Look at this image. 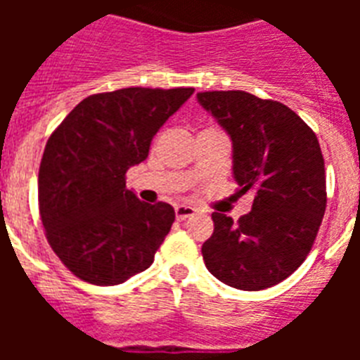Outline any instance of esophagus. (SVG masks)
<instances>
[{
  "label": "esophagus",
  "mask_w": 360,
  "mask_h": 360,
  "mask_svg": "<svg viewBox=\"0 0 360 360\" xmlns=\"http://www.w3.org/2000/svg\"><path fill=\"white\" fill-rule=\"evenodd\" d=\"M194 213H196V209L191 207V205H177L175 207V219L177 220L191 219V217H194Z\"/></svg>",
  "instance_id": "1"
}]
</instances>
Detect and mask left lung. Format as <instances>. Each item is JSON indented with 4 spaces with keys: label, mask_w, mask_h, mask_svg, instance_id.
<instances>
[{
    "label": "left lung",
    "mask_w": 360,
    "mask_h": 360,
    "mask_svg": "<svg viewBox=\"0 0 360 360\" xmlns=\"http://www.w3.org/2000/svg\"><path fill=\"white\" fill-rule=\"evenodd\" d=\"M198 103L228 132L240 194L252 211L233 222L213 213L202 246L209 273L243 291L285 280L307 259L327 207L325 162L314 130L285 104L246 91L198 93Z\"/></svg>",
    "instance_id": "8db88e82"
}]
</instances>
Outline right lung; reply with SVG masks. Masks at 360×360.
Listing matches in <instances>:
<instances>
[{
	"instance_id": "obj_1",
	"label": "right lung",
	"mask_w": 360,
	"mask_h": 360,
	"mask_svg": "<svg viewBox=\"0 0 360 360\" xmlns=\"http://www.w3.org/2000/svg\"><path fill=\"white\" fill-rule=\"evenodd\" d=\"M192 87H124L84 98L48 138L39 168V211L52 250L95 285L146 271L175 220L169 203L140 202L127 169L143 162L153 136Z\"/></svg>"
}]
</instances>
